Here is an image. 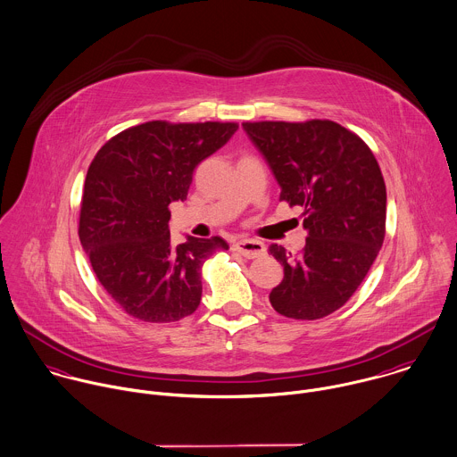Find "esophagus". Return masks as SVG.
I'll list each match as a JSON object with an SVG mask.
<instances>
[{"mask_svg": "<svg viewBox=\"0 0 457 457\" xmlns=\"http://www.w3.org/2000/svg\"><path fill=\"white\" fill-rule=\"evenodd\" d=\"M233 249L242 254L244 258H260L265 254V244L260 240H253V238H244L233 244Z\"/></svg>", "mask_w": 457, "mask_h": 457, "instance_id": "obj_1", "label": "esophagus"}]
</instances>
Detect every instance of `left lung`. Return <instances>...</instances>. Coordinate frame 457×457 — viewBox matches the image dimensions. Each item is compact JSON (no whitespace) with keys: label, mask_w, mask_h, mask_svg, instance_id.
<instances>
[{"label":"left lung","mask_w":457,"mask_h":457,"mask_svg":"<svg viewBox=\"0 0 457 457\" xmlns=\"http://www.w3.org/2000/svg\"><path fill=\"white\" fill-rule=\"evenodd\" d=\"M269 163L281 201L301 206L306 245L299 256L272 244L285 278L272 308L295 320H317L358 290L385 240L386 187L369 145L333 120L244 122Z\"/></svg>","instance_id":"8db88e82"}]
</instances>
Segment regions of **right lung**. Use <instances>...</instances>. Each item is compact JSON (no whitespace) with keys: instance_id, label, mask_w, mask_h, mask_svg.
<instances>
[{"instance_id":"1","label":"right lung","mask_w":457,"mask_h":457,"mask_svg":"<svg viewBox=\"0 0 457 457\" xmlns=\"http://www.w3.org/2000/svg\"><path fill=\"white\" fill-rule=\"evenodd\" d=\"M238 129L235 122L151 120L110 138L83 187L79 242L108 295L144 322L192 315L204 262L229 245L220 237L174 245L169 204L185 201L195 167Z\"/></svg>"}]
</instances>
